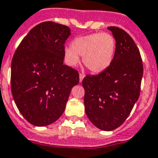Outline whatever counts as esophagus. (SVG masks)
Returning <instances> with one entry per match:
<instances>
[{"label": "esophagus", "instance_id": "obj_1", "mask_svg": "<svg viewBox=\"0 0 158 158\" xmlns=\"http://www.w3.org/2000/svg\"><path fill=\"white\" fill-rule=\"evenodd\" d=\"M84 76H85V75H84V74H83V73L79 74V81H80V82H82V81H83Z\"/></svg>", "mask_w": 158, "mask_h": 158}]
</instances>
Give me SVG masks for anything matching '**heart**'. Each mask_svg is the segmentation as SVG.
<instances>
[{
	"label": "heart",
	"mask_w": 158,
	"mask_h": 158,
	"mask_svg": "<svg viewBox=\"0 0 158 158\" xmlns=\"http://www.w3.org/2000/svg\"><path fill=\"white\" fill-rule=\"evenodd\" d=\"M116 43L112 35L97 32L76 37L71 47L64 49L65 60L70 66H75L83 56L84 65L94 73H100L110 65Z\"/></svg>",
	"instance_id": "1"
}]
</instances>
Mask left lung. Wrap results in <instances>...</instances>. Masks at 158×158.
<instances>
[{
  "instance_id": "1",
  "label": "left lung",
  "mask_w": 158,
  "mask_h": 158,
  "mask_svg": "<svg viewBox=\"0 0 158 158\" xmlns=\"http://www.w3.org/2000/svg\"><path fill=\"white\" fill-rule=\"evenodd\" d=\"M115 41L110 65L83 80L85 111L98 129L111 131L124 123L140 95L143 64L139 49L127 31L110 26Z\"/></svg>"
}]
</instances>
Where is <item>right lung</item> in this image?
I'll return each mask as SVG.
<instances>
[{"label":"right lung","mask_w":158,"mask_h":158,"mask_svg":"<svg viewBox=\"0 0 158 158\" xmlns=\"http://www.w3.org/2000/svg\"><path fill=\"white\" fill-rule=\"evenodd\" d=\"M68 26L46 21L22 40L11 64V90L23 117L35 127L56 122L64 113L70 92L79 82L78 71L64 65Z\"/></svg>","instance_id":"add662e5"}]
</instances>
